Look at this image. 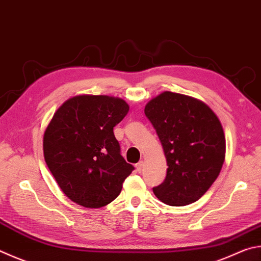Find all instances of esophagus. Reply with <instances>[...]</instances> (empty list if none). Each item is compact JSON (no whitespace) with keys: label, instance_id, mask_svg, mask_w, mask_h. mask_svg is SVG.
<instances>
[{"label":"esophagus","instance_id":"34e87169","mask_svg":"<svg viewBox=\"0 0 261 261\" xmlns=\"http://www.w3.org/2000/svg\"><path fill=\"white\" fill-rule=\"evenodd\" d=\"M136 168H137V171H138V172L143 171V169H144V162H143V161H140V162L137 163L136 164Z\"/></svg>","mask_w":261,"mask_h":261}]
</instances>
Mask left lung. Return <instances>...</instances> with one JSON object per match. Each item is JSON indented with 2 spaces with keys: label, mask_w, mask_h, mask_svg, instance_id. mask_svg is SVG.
Masks as SVG:
<instances>
[{
  "label": "left lung",
  "mask_w": 261,
  "mask_h": 261,
  "mask_svg": "<svg viewBox=\"0 0 261 261\" xmlns=\"http://www.w3.org/2000/svg\"><path fill=\"white\" fill-rule=\"evenodd\" d=\"M162 144L168 170L153 188L168 205L184 206L204 195L220 173L226 140L219 118L198 99L164 91L145 106Z\"/></svg>",
  "instance_id": "left-lung-1"
}]
</instances>
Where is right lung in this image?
Instances as JSON below:
<instances>
[{
  "label": "right lung",
  "mask_w": 261,
  "mask_h": 261,
  "mask_svg": "<svg viewBox=\"0 0 261 261\" xmlns=\"http://www.w3.org/2000/svg\"><path fill=\"white\" fill-rule=\"evenodd\" d=\"M127 112L121 98L82 94L66 100L46 126L45 163L65 195L79 205L110 204L135 170L121 155L113 131Z\"/></svg>",
  "instance_id": "obj_1"
}]
</instances>
